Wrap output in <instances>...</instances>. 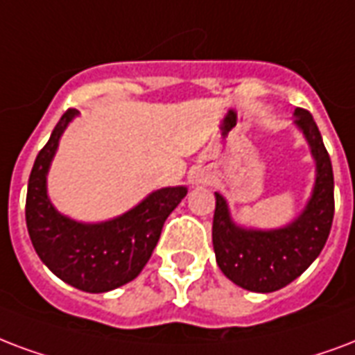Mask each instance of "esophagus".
<instances>
[{"mask_svg":"<svg viewBox=\"0 0 355 355\" xmlns=\"http://www.w3.org/2000/svg\"><path fill=\"white\" fill-rule=\"evenodd\" d=\"M189 182L193 184V186H202V184H207L208 180L202 173H193V175L189 177Z\"/></svg>","mask_w":355,"mask_h":355,"instance_id":"34e87169","label":"esophagus"}]
</instances>
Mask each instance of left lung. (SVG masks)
<instances>
[{
  "mask_svg": "<svg viewBox=\"0 0 355 355\" xmlns=\"http://www.w3.org/2000/svg\"><path fill=\"white\" fill-rule=\"evenodd\" d=\"M296 124L309 143L316 177L304 212L279 229H245L236 225L225 197L216 191L212 243L223 274L251 292H274L300 277L320 255L334 223V169L315 119L296 107Z\"/></svg>",
  "mask_w": 355,
  "mask_h": 355,
  "instance_id": "8db88e82",
  "label": "left lung"
}]
</instances>
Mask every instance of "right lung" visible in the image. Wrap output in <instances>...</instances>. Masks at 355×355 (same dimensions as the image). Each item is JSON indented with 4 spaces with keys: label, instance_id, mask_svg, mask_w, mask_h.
<instances>
[{
    "label": "right lung",
    "instance_id": "right-lung-1",
    "mask_svg": "<svg viewBox=\"0 0 355 355\" xmlns=\"http://www.w3.org/2000/svg\"><path fill=\"white\" fill-rule=\"evenodd\" d=\"M78 110H67L35 159L26 199V223L37 255L59 279L83 292H107L135 279L153 255L167 216L188 188L156 189L139 205L102 223H80L55 210L46 177L59 139Z\"/></svg>",
    "mask_w": 355,
    "mask_h": 355
}]
</instances>
